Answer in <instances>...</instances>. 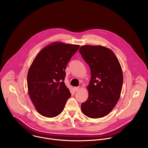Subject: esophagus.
<instances>
[{
    "label": "esophagus",
    "mask_w": 148,
    "mask_h": 148,
    "mask_svg": "<svg viewBox=\"0 0 148 148\" xmlns=\"http://www.w3.org/2000/svg\"><path fill=\"white\" fill-rule=\"evenodd\" d=\"M79 88H80L79 87H74V90L75 91H78V90H79Z\"/></svg>",
    "instance_id": "esophagus-1"
}]
</instances>
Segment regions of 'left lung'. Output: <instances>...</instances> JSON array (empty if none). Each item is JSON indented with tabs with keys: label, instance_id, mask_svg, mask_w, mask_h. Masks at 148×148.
<instances>
[{
	"label": "left lung",
	"instance_id": "obj_1",
	"mask_svg": "<svg viewBox=\"0 0 148 148\" xmlns=\"http://www.w3.org/2000/svg\"><path fill=\"white\" fill-rule=\"evenodd\" d=\"M79 51L91 74L87 87L88 97L81 104L82 112L91 118L103 117L112 111L121 96L123 84L121 64L114 52L102 46H82Z\"/></svg>",
	"mask_w": 148,
	"mask_h": 148
}]
</instances>
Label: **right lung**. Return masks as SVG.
<instances>
[{
  "instance_id": "add662e5",
  "label": "right lung",
  "mask_w": 148,
  "mask_h": 148,
  "mask_svg": "<svg viewBox=\"0 0 148 148\" xmlns=\"http://www.w3.org/2000/svg\"><path fill=\"white\" fill-rule=\"evenodd\" d=\"M79 45L56 41L36 56L27 73L29 95L37 111L53 118L60 114L71 97L65 85L66 69Z\"/></svg>"
}]
</instances>
